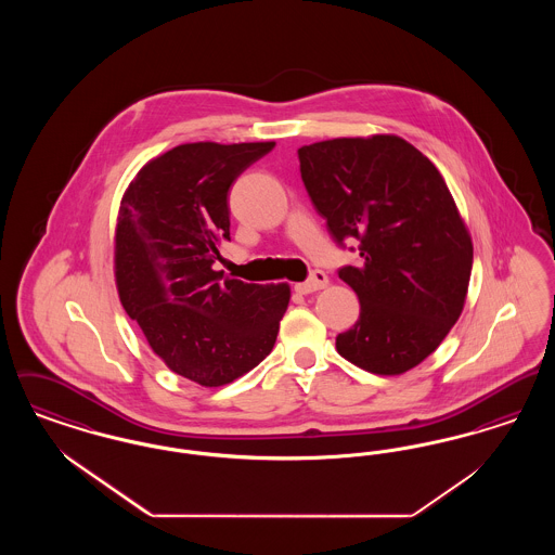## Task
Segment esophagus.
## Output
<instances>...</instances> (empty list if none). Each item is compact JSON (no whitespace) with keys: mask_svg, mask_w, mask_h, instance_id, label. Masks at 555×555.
Segmentation results:
<instances>
[{"mask_svg":"<svg viewBox=\"0 0 555 555\" xmlns=\"http://www.w3.org/2000/svg\"><path fill=\"white\" fill-rule=\"evenodd\" d=\"M326 283H328V276H326L322 270H314V272L310 274V279H308V281H304V283H297V285H295V291H297V293H301V295H308V293L324 289V287H326Z\"/></svg>","mask_w":555,"mask_h":555,"instance_id":"34e87169","label":"esophagus"}]
</instances>
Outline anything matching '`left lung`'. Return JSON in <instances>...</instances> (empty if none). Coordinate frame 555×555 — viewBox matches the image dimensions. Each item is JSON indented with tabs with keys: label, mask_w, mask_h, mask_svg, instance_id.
I'll return each instance as SVG.
<instances>
[{
	"label": "left lung",
	"mask_w": 555,
	"mask_h": 555,
	"mask_svg": "<svg viewBox=\"0 0 555 555\" xmlns=\"http://www.w3.org/2000/svg\"><path fill=\"white\" fill-rule=\"evenodd\" d=\"M297 158L333 241H358L360 264L341 266L339 279L360 318L337 351L374 374L418 366L462 314L473 272V241L443 177L396 134L320 141Z\"/></svg>",
	"instance_id": "obj_1"
}]
</instances>
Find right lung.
<instances>
[{
    "label": "right lung",
    "mask_w": 555,
    "mask_h": 555,
    "mask_svg": "<svg viewBox=\"0 0 555 555\" xmlns=\"http://www.w3.org/2000/svg\"><path fill=\"white\" fill-rule=\"evenodd\" d=\"M274 143H186L134 177L118 211L116 285L166 366L204 387L233 383L272 351L287 285L214 270L231 241L229 191Z\"/></svg>",
    "instance_id": "right-lung-1"
}]
</instances>
